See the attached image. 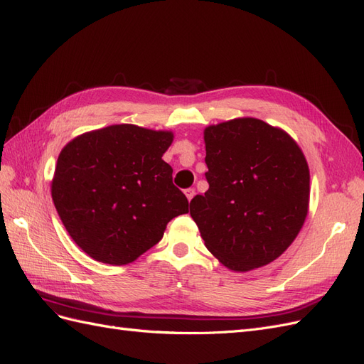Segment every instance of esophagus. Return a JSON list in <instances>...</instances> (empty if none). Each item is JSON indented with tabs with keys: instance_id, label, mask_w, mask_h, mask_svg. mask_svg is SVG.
Segmentation results:
<instances>
[{
	"instance_id": "34e87169",
	"label": "esophagus",
	"mask_w": 364,
	"mask_h": 364,
	"mask_svg": "<svg viewBox=\"0 0 364 364\" xmlns=\"http://www.w3.org/2000/svg\"><path fill=\"white\" fill-rule=\"evenodd\" d=\"M194 194H196V190H194V188H188V190H185V196H186V199H188V200H191V199H193Z\"/></svg>"
}]
</instances>
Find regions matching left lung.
Instances as JSON below:
<instances>
[{
	"label": "left lung",
	"mask_w": 364,
	"mask_h": 364,
	"mask_svg": "<svg viewBox=\"0 0 364 364\" xmlns=\"http://www.w3.org/2000/svg\"><path fill=\"white\" fill-rule=\"evenodd\" d=\"M205 146L209 188L190 203L205 246L230 270L266 266L305 222L310 170L302 150L257 118L206 127Z\"/></svg>",
	"instance_id": "left-lung-1"
}]
</instances>
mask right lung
I'll list each match as a JSON object with an SVG mask.
<instances>
[{"mask_svg": "<svg viewBox=\"0 0 364 364\" xmlns=\"http://www.w3.org/2000/svg\"><path fill=\"white\" fill-rule=\"evenodd\" d=\"M171 132L117 124L68 142L51 183L65 229L91 258L123 266L159 243L171 218L188 213L162 155Z\"/></svg>", "mask_w": 364, "mask_h": 364, "instance_id": "1", "label": "right lung"}]
</instances>
